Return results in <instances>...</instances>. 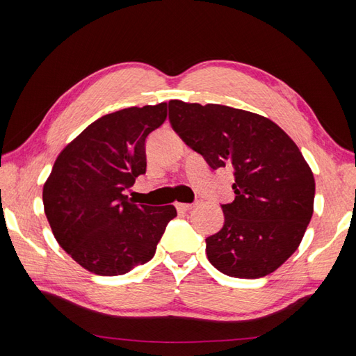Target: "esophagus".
<instances>
[{"mask_svg": "<svg viewBox=\"0 0 356 356\" xmlns=\"http://www.w3.org/2000/svg\"><path fill=\"white\" fill-rule=\"evenodd\" d=\"M194 207V203H177L176 205L179 213H188V211H191Z\"/></svg>", "mask_w": 356, "mask_h": 356, "instance_id": "obj_1", "label": "esophagus"}]
</instances>
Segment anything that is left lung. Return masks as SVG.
Segmentation results:
<instances>
[{
  "instance_id": "1",
  "label": "left lung",
  "mask_w": 356,
  "mask_h": 356,
  "mask_svg": "<svg viewBox=\"0 0 356 356\" xmlns=\"http://www.w3.org/2000/svg\"><path fill=\"white\" fill-rule=\"evenodd\" d=\"M170 124L213 170L231 166L236 199L207 238L225 275L260 278L297 251L314 213L315 180L295 142L272 120L217 104L170 101Z\"/></svg>"
}]
</instances>
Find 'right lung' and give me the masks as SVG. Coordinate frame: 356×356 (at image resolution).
I'll list each match as a JSON object with an SVG mask.
<instances>
[{
  "label": "right lung",
  "mask_w": 356,
  "mask_h": 356,
  "mask_svg": "<svg viewBox=\"0 0 356 356\" xmlns=\"http://www.w3.org/2000/svg\"><path fill=\"white\" fill-rule=\"evenodd\" d=\"M166 104L99 118L58 156L44 185V211L56 241L96 275H124L154 257L176 208L136 205L125 190L147 171L145 143Z\"/></svg>",
  "instance_id": "add662e5"
}]
</instances>
